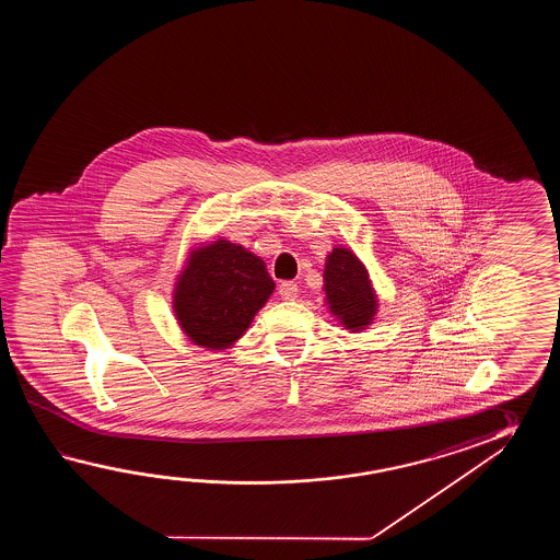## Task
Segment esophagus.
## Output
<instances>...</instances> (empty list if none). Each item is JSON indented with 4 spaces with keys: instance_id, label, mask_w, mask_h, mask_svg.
<instances>
[{
    "instance_id": "1",
    "label": "esophagus",
    "mask_w": 560,
    "mask_h": 560,
    "mask_svg": "<svg viewBox=\"0 0 560 560\" xmlns=\"http://www.w3.org/2000/svg\"><path fill=\"white\" fill-rule=\"evenodd\" d=\"M278 294L282 296V300H296L298 298V285L294 282H290V280H285L278 288Z\"/></svg>"
}]
</instances>
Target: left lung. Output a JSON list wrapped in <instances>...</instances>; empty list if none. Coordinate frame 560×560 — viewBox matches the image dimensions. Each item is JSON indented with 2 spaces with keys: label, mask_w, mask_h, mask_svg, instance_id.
I'll return each instance as SVG.
<instances>
[{
  "label": "left lung",
  "mask_w": 560,
  "mask_h": 560,
  "mask_svg": "<svg viewBox=\"0 0 560 560\" xmlns=\"http://www.w3.org/2000/svg\"><path fill=\"white\" fill-rule=\"evenodd\" d=\"M324 292L334 316L346 330H364L374 320L378 300L370 284L369 272L357 254L348 248H334L324 266Z\"/></svg>",
  "instance_id": "1"
}]
</instances>
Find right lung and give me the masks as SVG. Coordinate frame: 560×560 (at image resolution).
Returning <instances> with one entry per match:
<instances>
[{"instance_id": "add662e5", "label": "right lung", "mask_w": 560, "mask_h": 560, "mask_svg": "<svg viewBox=\"0 0 560 560\" xmlns=\"http://www.w3.org/2000/svg\"><path fill=\"white\" fill-rule=\"evenodd\" d=\"M272 292L262 258L220 238L190 252L174 290V312L194 345L224 350L242 338Z\"/></svg>"}]
</instances>
